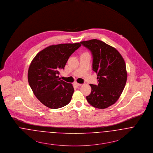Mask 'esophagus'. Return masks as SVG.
Instances as JSON below:
<instances>
[{"label": "esophagus", "mask_w": 153, "mask_h": 153, "mask_svg": "<svg viewBox=\"0 0 153 153\" xmlns=\"http://www.w3.org/2000/svg\"><path fill=\"white\" fill-rule=\"evenodd\" d=\"M74 85L75 86H76V87H80V86L82 85V84L78 83H77V82H74Z\"/></svg>", "instance_id": "1"}]
</instances>
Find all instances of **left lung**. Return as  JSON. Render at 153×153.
<instances>
[{
	"label": "left lung",
	"instance_id": "8db88e82",
	"mask_svg": "<svg viewBox=\"0 0 153 153\" xmlns=\"http://www.w3.org/2000/svg\"><path fill=\"white\" fill-rule=\"evenodd\" d=\"M93 56V70L97 74L99 84H90L91 91L86 97L92 106L104 109L118 100L127 82L124 59L114 48L97 39L81 42Z\"/></svg>",
	"mask_w": 153,
	"mask_h": 153
}]
</instances>
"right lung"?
<instances>
[{"label": "right lung", "mask_w": 153, "mask_h": 153, "mask_svg": "<svg viewBox=\"0 0 153 153\" xmlns=\"http://www.w3.org/2000/svg\"><path fill=\"white\" fill-rule=\"evenodd\" d=\"M81 46L80 43L51 45L39 52L28 70V82L35 96L46 107L56 109L70 102L74 88L60 80V70L64 69L69 57Z\"/></svg>", "instance_id": "obj_1"}]
</instances>
